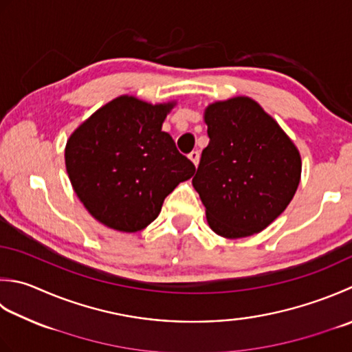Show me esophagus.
Returning a JSON list of instances; mask_svg holds the SVG:
<instances>
[{"instance_id":"esophagus-1","label":"esophagus","mask_w":352,"mask_h":352,"mask_svg":"<svg viewBox=\"0 0 352 352\" xmlns=\"http://www.w3.org/2000/svg\"><path fill=\"white\" fill-rule=\"evenodd\" d=\"M189 158L192 160V163L195 164V166H198V162H199V153H198V151H192V153L189 154Z\"/></svg>"}]
</instances>
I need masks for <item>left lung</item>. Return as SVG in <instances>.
I'll return each mask as SVG.
<instances>
[{"mask_svg": "<svg viewBox=\"0 0 352 352\" xmlns=\"http://www.w3.org/2000/svg\"><path fill=\"white\" fill-rule=\"evenodd\" d=\"M204 120L210 140L192 184L210 229L233 239L259 233L294 197L302 169L299 151L249 98L212 103Z\"/></svg>", "mask_w": 352, "mask_h": 352, "instance_id": "left-lung-1", "label": "left lung"}]
</instances>
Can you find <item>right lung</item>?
<instances>
[{
	"label": "right lung",
	"instance_id": "1",
	"mask_svg": "<svg viewBox=\"0 0 352 352\" xmlns=\"http://www.w3.org/2000/svg\"><path fill=\"white\" fill-rule=\"evenodd\" d=\"M172 107L122 96L68 139L65 166L73 189L102 224L120 232L144 229L178 183L194 175V163L162 131Z\"/></svg>",
	"mask_w": 352,
	"mask_h": 352
}]
</instances>
